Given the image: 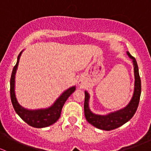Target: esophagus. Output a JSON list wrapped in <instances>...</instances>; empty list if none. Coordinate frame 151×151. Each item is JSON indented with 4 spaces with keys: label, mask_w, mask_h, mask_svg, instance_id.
Here are the masks:
<instances>
[{
    "label": "esophagus",
    "mask_w": 151,
    "mask_h": 151,
    "mask_svg": "<svg viewBox=\"0 0 151 151\" xmlns=\"http://www.w3.org/2000/svg\"><path fill=\"white\" fill-rule=\"evenodd\" d=\"M80 85H81V84H80Z\"/></svg>",
    "instance_id": "34e87169"
}]
</instances>
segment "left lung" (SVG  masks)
<instances>
[{
  "label": "left lung",
  "mask_w": 151,
  "mask_h": 151,
  "mask_svg": "<svg viewBox=\"0 0 151 151\" xmlns=\"http://www.w3.org/2000/svg\"><path fill=\"white\" fill-rule=\"evenodd\" d=\"M127 55L133 61L135 79L133 96L127 106H125L123 109L110 112L106 115H96L91 112L90 109V95L86 91H85L84 112L85 118L88 123L99 129L110 131L121 126L124 123L128 122L129 120H131V118L134 116L136 112L138 105H139L141 94V80L139 77L137 63L136 61V59L133 56L131 55L129 52H127Z\"/></svg>",
  "instance_id": "left-lung-1"
}]
</instances>
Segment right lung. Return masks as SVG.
Instances as JSON below:
<instances>
[{"mask_svg":"<svg viewBox=\"0 0 151 151\" xmlns=\"http://www.w3.org/2000/svg\"><path fill=\"white\" fill-rule=\"evenodd\" d=\"M23 51V50H22ZM22 51L19 54L17 57V61L13 68L10 80V95L12 105L15 112L18 115L30 126L35 128H45L51 126L59 119L61 113L62 108L68 97L74 92L76 88L73 86L65 91L58 99H57L54 104L46 109H27L21 106L17 101L14 91L15 74L19 63V58Z\"/></svg>","mask_w":151,"mask_h":151,"instance_id":"right-lung-1","label":"right lung"}]
</instances>
